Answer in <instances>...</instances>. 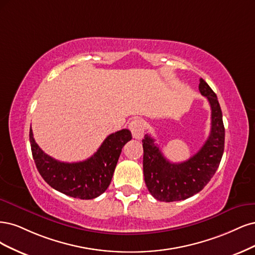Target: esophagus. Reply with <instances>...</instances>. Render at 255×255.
<instances>
[{
	"mask_svg": "<svg viewBox=\"0 0 255 255\" xmlns=\"http://www.w3.org/2000/svg\"><path fill=\"white\" fill-rule=\"evenodd\" d=\"M129 129L134 138H141L144 134V124L143 121L139 119H134L129 123Z\"/></svg>",
	"mask_w": 255,
	"mask_h": 255,
	"instance_id": "obj_1",
	"label": "esophagus"
}]
</instances>
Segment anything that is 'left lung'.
I'll return each instance as SVG.
<instances>
[{
    "label": "left lung",
    "mask_w": 255,
    "mask_h": 255,
    "mask_svg": "<svg viewBox=\"0 0 255 255\" xmlns=\"http://www.w3.org/2000/svg\"><path fill=\"white\" fill-rule=\"evenodd\" d=\"M200 93L211 106V132L207 142L192 158L169 162L150 134L143 138L144 180L149 193L159 201L172 202L190 198L199 193L216 172L225 149V127L217 96L200 78Z\"/></svg>",
    "instance_id": "1"
}]
</instances>
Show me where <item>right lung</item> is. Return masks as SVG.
<instances>
[{
    "instance_id": "add662e5",
    "label": "right lung",
    "mask_w": 255,
    "mask_h": 255,
    "mask_svg": "<svg viewBox=\"0 0 255 255\" xmlns=\"http://www.w3.org/2000/svg\"><path fill=\"white\" fill-rule=\"evenodd\" d=\"M132 138L128 129H122L106 137L100 148L85 161L65 163L43 152L29 130L32 158L44 181L58 192L79 199H93L108 188L122 148Z\"/></svg>"
}]
</instances>
